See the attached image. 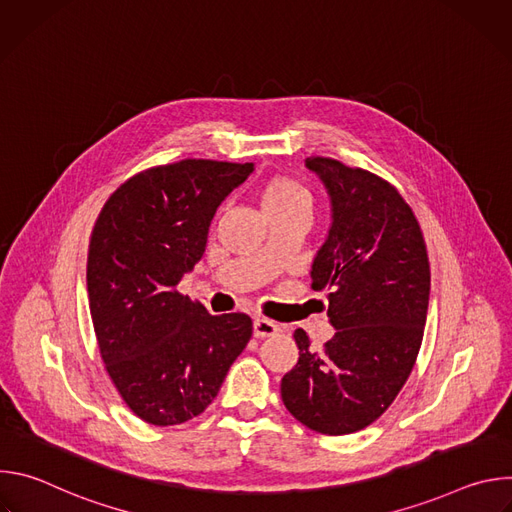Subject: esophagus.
<instances>
[{
  "mask_svg": "<svg viewBox=\"0 0 512 512\" xmlns=\"http://www.w3.org/2000/svg\"><path fill=\"white\" fill-rule=\"evenodd\" d=\"M279 332V326L265 320V318H257L253 322V336L255 338H269V336H275Z\"/></svg>",
  "mask_w": 512,
  "mask_h": 512,
  "instance_id": "esophagus-1",
  "label": "esophagus"
}]
</instances>
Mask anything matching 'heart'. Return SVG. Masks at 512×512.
Returning <instances> with one entry per match:
<instances>
[{
    "instance_id": "obj_1",
    "label": "heart",
    "mask_w": 512,
    "mask_h": 512,
    "mask_svg": "<svg viewBox=\"0 0 512 512\" xmlns=\"http://www.w3.org/2000/svg\"><path fill=\"white\" fill-rule=\"evenodd\" d=\"M261 208L265 214L285 212H310L312 194L294 178L277 176L271 178L261 190Z\"/></svg>"
}]
</instances>
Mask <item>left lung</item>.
Segmentation results:
<instances>
[{"label":"left lung","mask_w":512,"mask_h":512,"mask_svg":"<svg viewBox=\"0 0 512 512\" xmlns=\"http://www.w3.org/2000/svg\"><path fill=\"white\" fill-rule=\"evenodd\" d=\"M330 198V227L312 263L336 330L322 350L294 332L300 360L281 379L287 411L306 427L344 435L371 425L405 385L429 306V261L415 216L371 172L308 158Z\"/></svg>","instance_id":"8db88e82"}]
</instances>
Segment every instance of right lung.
<instances>
[{
    "label": "right lung",
    "instance_id": "1",
    "mask_svg": "<svg viewBox=\"0 0 512 512\" xmlns=\"http://www.w3.org/2000/svg\"><path fill=\"white\" fill-rule=\"evenodd\" d=\"M253 170L212 160L145 170L95 223L87 291L99 350L127 407L152 425L200 415L253 334L249 316H210L176 291L206 251L216 208Z\"/></svg>",
    "mask_w": 512,
    "mask_h": 512
}]
</instances>
